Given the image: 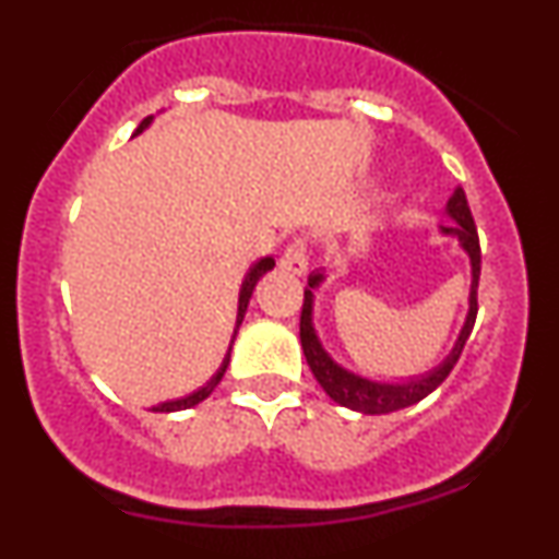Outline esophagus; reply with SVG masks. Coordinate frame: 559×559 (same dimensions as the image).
<instances>
[{"label":"esophagus","instance_id":"34e87169","mask_svg":"<svg viewBox=\"0 0 559 559\" xmlns=\"http://www.w3.org/2000/svg\"><path fill=\"white\" fill-rule=\"evenodd\" d=\"M281 267L292 275H305L307 273V241L297 239L292 241L281 254Z\"/></svg>","mask_w":559,"mask_h":559}]
</instances>
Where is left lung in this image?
<instances>
[{"label":"left lung","instance_id":"obj_1","mask_svg":"<svg viewBox=\"0 0 559 559\" xmlns=\"http://www.w3.org/2000/svg\"><path fill=\"white\" fill-rule=\"evenodd\" d=\"M447 215L452 217L454 223H447L441 226V234L454 236L460 241V247L465 249L467 258H471L473 267V284H471V310H467V320L460 331L457 344L449 352V357L439 368H433L431 373L420 378H409L407 383H381L370 381V378H362L352 370L342 368L338 362L331 360L329 352L320 344L316 329H312V288L320 286L323 281V273H312L307 278L305 288V305H301V318H299V338L301 349H305L307 365H310L312 376L318 378V383L323 386L325 394L331 396L333 402H338L342 407L357 409V413L365 415H386L396 413V409L409 407V404H418L426 400L433 389H439L441 383L447 381V376L452 373V368L457 365L460 355H463V346L471 336L473 323H476L478 316V275H480V243H478V230L476 223H473L471 207H467V197L463 189H454V194L449 197L447 202Z\"/></svg>","mask_w":559,"mask_h":559}]
</instances>
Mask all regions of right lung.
Wrapping results in <instances>:
<instances>
[{
  "mask_svg": "<svg viewBox=\"0 0 559 559\" xmlns=\"http://www.w3.org/2000/svg\"><path fill=\"white\" fill-rule=\"evenodd\" d=\"M150 123H152V115H150V118H144V120H141L136 131H133V136H136V133L144 131V128L150 126ZM273 265H275V260H273V258H262L260 262H254V265L249 267L247 278H243V284H241V294H239V316H236V331H239V325H241V320H243V312H247V305H249V299H252V292H254V286H258V281L262 278V275H265L267 271H273ZM236 331H234V338H236ZM230 344H234V342H230ZM228 362H230V349H228L226 360H223L221 368H217V373H215L213 378H210V381L204 383L202 389H197L194 394L183 396V400L163 402V404H157V407H152V409H155V413H176V409H189V407H194V404L204 402V400H207L210 394H213L217 383H221V378L226 376V368H228Z\"/></svg>",
  "mask_w": 559,
  "mask_h": 559,
  "instance_id": "1",
  "label": "right lung"
}]
</instances>
